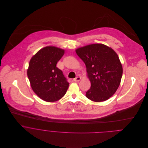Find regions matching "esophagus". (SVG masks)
Wrapping results in <instances>:
<instances>
[{
  "label": "esophagus",
  "instance_id": "esophagus-1",
  "mask_svg": "<svg viewBox=\"0 0 148 148\" xmlns=\"http://www.w3.org/2000/svg\"><path fill=\"white\" fill-rule=\"evenodd\" d=\"M80 80H81V77H77L73 79V80L74 82H79Z\"/></svg>",
  "mask_w": 148,
  "mask_h": 148
}]
</instances>
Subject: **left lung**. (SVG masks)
<instances>
[{"mask_svg": "<svg viewBox=\"0 0 148 148\" xmlns=\"http://www.w3.org/2000/svg\"><path fill=\"white\" fill-rule=\"evenodd\" d=\"M84 62L91 83L86 97L95 102L104 101L118 89L123 75V66L113 49L103 44H93L76 50Z\"/></svg>", "mask_w": 148, "mask_h": 148, "instance_id": "left-lung-1", "label": "left lung"}]
</instances>
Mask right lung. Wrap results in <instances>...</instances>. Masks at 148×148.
<instances>
[{
  "instance_id": "1",
  "label": "right lung",
  "mask_w": 148,
  "mask_h": 148,
  "mask_svg": "<svg viewBox=\"0 0 148 148\" xmlns=\"http://www.w3.org/2000/svg\"><path fill=\"white\" fill-rule=\"evenodd\" d=\"M64 50L52 46L39 50L31 59L27 76L34 92L43 100L54 102L62 98L69 83L56 67Z\"/></svg>"
}]
</instances>
